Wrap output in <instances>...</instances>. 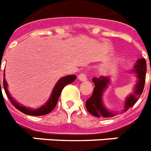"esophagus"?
I'll use <instances>...</instances> for the list:
<instances>
[{
  "instance_id": "1",
  "label": "esophagus",
  "mask_w": 151,
  "mask_h": 151,
  "mask_svg": "<svg viewBox=\"0 0 151 151\" xmlns=\"http://www.w3.org/2000/svg\"><path fill=\"white\" fill-rule=\"evenodd\" d=\"M79 80H81V81H85L87 79V75H86V72H83L82 73L79 75Z\"/></svg>"
}]
</instances>
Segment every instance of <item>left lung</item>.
Wrapping results in <instances>:
<instances>
[{
	"label": "left lung",
	"mask_w": 151,
	"mask_h": 151,
	"mask_svg": "<svg viewBox=\"0 0 151 151\" xmlns=\"http://www.w3.org/2000/svg\"><path fill=\"white\" fill-rule=\"evenodd\" d=\"M135 72L137 74L139 81L137 83L134 93L125 100V110H124L125 111H127L129 108L133 107V105L137 103L143 93L144 84H145L146 73H147V62H146L145 58H141L137 61V65L135 66ZM92 81L94 83L95 87L93 89L92 96L88 100H86V109L90 114L97 118H111L114 116V114L111 111H108V110L104 107L102 100H101L104 90L107 87V86L109 83V79L108 77L103 76L99 77V78L93 77Z\"/></svg>",
	"instance_id": "left-lung-1"
}]
</instances>
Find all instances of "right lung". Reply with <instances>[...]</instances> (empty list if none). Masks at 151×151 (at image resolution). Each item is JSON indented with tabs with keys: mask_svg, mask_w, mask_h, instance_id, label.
<instances>
[{
	"mask_svg": "<svg viewBox=\"0 0 151 151\" xmlns=\"http://www.w3.org/2000/svg\"><path fill=\"white\" fill-rule=\"evenodd\" d=\"M76 79V76L72 75V76H65L63 78L59 79V81L58 82V83L55 86V89L53 90V93L51 96H50V99L48 100V101L47 103L41 107L39 109L37 110H32L29 109V108H26L23 106H21L19 104H18L16 101H14L12 99V97L10 96L9 93H8V90H7V83H6V80L4 79L3 80V86L4 89V91H5V93L7 95V96L9 99V101L13 105L17 108V109L20 111L21 112L24 113V114H28V115H33V116H40V115H45V114L50 113V111H52L54 108L56 107L57 103H58V101L59 96L61 95V93L63 90V88L66 85H68L69 83H72L74 82L75 79ZM0 87H1V80H0Z\"/></svg>",
	"mask_w": 151,
	"mask_h": 151,
	"instance_id": "add662e5",
	"label": "right lung"
}]
</instances>
